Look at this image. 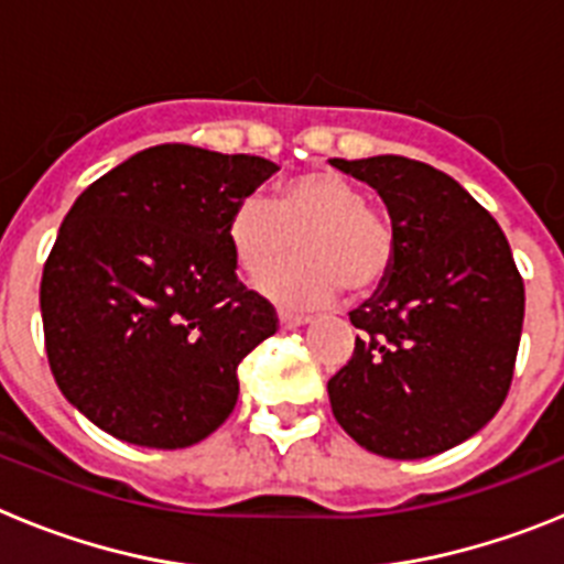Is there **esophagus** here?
Wrapping results in <instances>:
<instances>
[{"label":"esophagus","instance_id":"34e87169","mask_svg":"<svg viewBox=\"0 0 564 564\" xmlns=\"http://www.w3.org/2000/svg\"><path fill=\"white\" fill-rule=\"evenodd\" d=\"M311 322V316L305 313H293V311H279V327L282 330H291V327H302Z\"/></svg>","mask_w":564,"mask_h":564}]
</instances>
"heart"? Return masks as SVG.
Wrapping results in <instances>:
<instances>
[{
	"mask_svg": "<svg viewBox=\"0 0 564 564\" xmlns=\"http://www.w3.org/2000/svg\"><path fill=\"white\" fill-rule=\"evenodd\" d=\"M234 262L248 276L284 258L292 239L303 257L263 274L257 288L285 307L325 305L347 285L352 296H370L387 282L398 257V231L390 214L370 206L356 181L313 169L279 183L273 200L248 194L234 203L226 223Z\"/></svg>",
	"mask_w": 564,
	"mask_h": 564,
	"instance_id": "heart-1",
	"label": "heart"
}]
</instances>
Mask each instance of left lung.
Masks as SVG:
<instances>
[{
  "mask_svg": "<svg viewBox=\"0 0 564 564\" xmlns=\"http://www.w3.org/2000/svg\"><path fill=\"white\" fill-rule=\"evenodd\" d=\"M333 166L370 183L398 231L381 291L350 313V361L327 381L341 430L417 460L480 432L514 378L525 285L506 234L449 174L401 154Z\"/></svg>",
  "mask_w": 564,
  "mask_h": 564,
  "instance_id": "left-lung-1",
  "label": "left lung"
}]
</instances>
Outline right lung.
Returning <instances> with one entry per match:
<instances>
[{
  "mask_svg": "<svg viewBox=\"0 0 564 564\" xmlns=\"http://www.w3.org/2000/svg\"><path fill=\"white\" fill-rule=\"evenodd\" d=\"M273 172L253 154L161 143L78 194L39 299L53 378L98 430L183 449L231 415L239 361L279 318L237 279L226 223Z\"/></svg>",
  "mask_w": 564,
  "mask_h": 564,
  "instance_id": "obj_1",
  "label": "right lung"
}]
</instances>
